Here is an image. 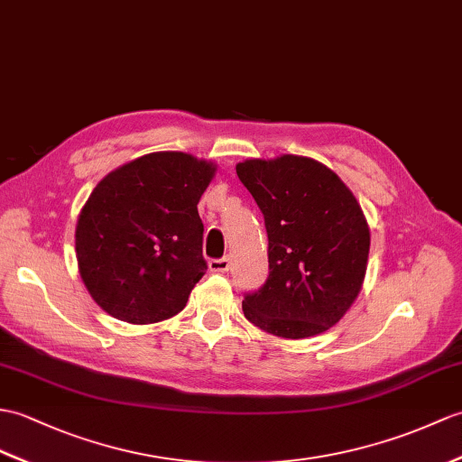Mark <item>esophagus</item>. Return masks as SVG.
<instances>
[{
	"label": "esophagus",
	"instance_id": "esophagus-1",
	"mask_svg": "<svg viewBox=\"0 0 462 462\" xmlns=\"http://www.w3.org/2000/svg\"><path fill=\"white\" fill-rule=\"evenodd\" d=\"M208 267H210V272H217V273L228 272L230 270V257L224 255V257H218V260H210Z\"/></svg>",
	"mask_w": 462,
	"mask_h": 462
}]
</instances>
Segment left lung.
Returning <instances> with one entry per match:
<instances>
[{
  "label": "left lung",
  "mask_w": 462,
  "mask_h": 462,
  "mask_svg": "<svg viewBox=\"0 0 462 462\" xmlns=\"http://www.w3.org/2000/svg\"><path fill=\"white\" fill-rule=\"evenodd\" d=\"M263 214L270 275L244 295L252 325L307 338L337 325L366 273L370 230L358 200L330 169L297 155L236 165Z\"/></svg>",
  "instance_id": "obj_1"
}]
</instances>
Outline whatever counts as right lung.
<instances>
[{
  "instance_id": "obj_1",
  "label": "right lung",
  "mask_w": 462,
  "mask_h": 462,
  "mask_svg": "<svg viewBox=\"0 0 462 462\" xmlns=\"http://www.w3.org/2000/svg\"><path fill=\"white\" fill-rule=\"evenodd\" d=\"M214 165L179 152L139 157L106 175L77 224L82 282L106 313L134 325L185 309L207 273L199 200Z\"/></svg>"
}]
</instances>
